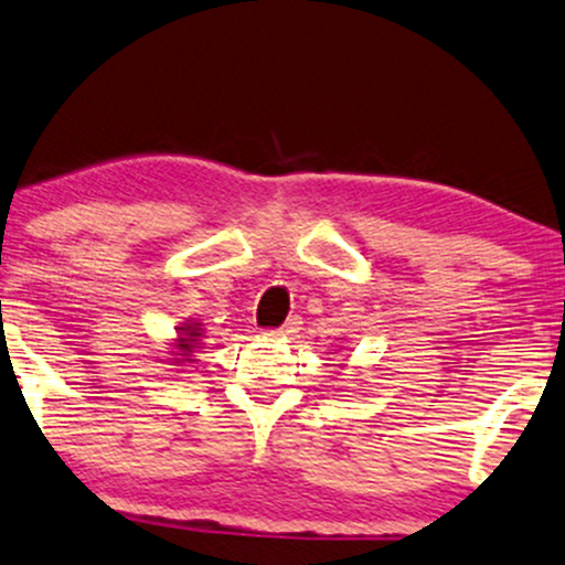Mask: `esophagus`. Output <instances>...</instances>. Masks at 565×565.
I'll list each match as a JSON object with an SVG mask.
<instances>
[{
    "label": "esophagus",
    "mask_w": 565,
    "mask_h": 565,
    "mask_svg": "<svg viewBox=\"0 0 565 565\" xmlns=\"http://www.w3.org/2000/svg\"><path fill=\"white\" fill-rule=\"evenodd\" d=\"M298 330H301V317L298 315H294V317H288V322L282 324V328H277V330H271V333L275 335H282V338H294Z\"/></svg>",
    "instance_id": "esophagus-1"
}]
</instances>
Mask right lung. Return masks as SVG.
Listing matches in <instances>:
<instances>
[{
    "label": "right lung",
    "instance_id": "right-lung-1",
    "mask_svg": "<svg viewBox=\"0 0 565 565\" xmlns=\"http://www.w3.org/2000/svg\"><path fill=\"white\" fill-rule=\"evenodd\" d=\"M179 333H182L177 338L179 362H192L190 354H192V349H198L195 343H198V338H201V328H198V324H184V328H179Z\"/></svg>",
    "mask_w": 565,
    "mask_h": 565
}]
</instances>
